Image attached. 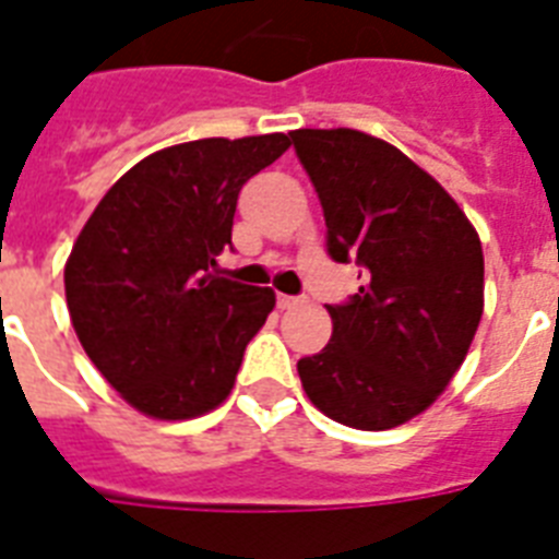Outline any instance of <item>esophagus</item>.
I'll use <instances>...</instances> for the list:
<instances>
[{
  "mask_svg": "<svg viewBox=\"0 0 559 559\" xmlns=\"http://www.w3.org/2000/svg\"><path fill=\"white\" fill-rule=\"evenodd\" d=\"M301 305V298L298 296H287V293H278V307L281 310H289V307Z\"/></svg>",
  "mask_w": 559,
  "mask_h": 559,
  "instance_id": "1",
  "label": "esophagus"
}]
</instances>
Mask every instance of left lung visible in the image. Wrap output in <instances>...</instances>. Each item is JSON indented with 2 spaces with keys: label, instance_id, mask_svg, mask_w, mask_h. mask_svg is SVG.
Instances as JSON below:
<instances>
[{
  "label": "left lung",
  "instance_id": "8db88e82",
  "mask_svg": "<svg viewBox=\"0 0 559 559\" xmlns=\"http://www.w3.org/2000/svg\"><path fill=\"white\" fill-rule=\"evenodd\" d=\"M328 226V254L366 284L328 305L333 336L298 359L307 397L380 432L450 385L485 310V254L459 202L394 144L359 130H293Z\"/></svg>",
  "mask_w": 559,
  "mask_h": 559
}]
</instances>
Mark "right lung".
I'll return each mask as SVG.
<instances>
[{
    "instance_id": "right-lung-1",
    "label": "right lung",
    "mask_w": 559,
    "mask_h": 559,
    "mask_svg": "<svg viewBox=\"0 0 559 559\" xmlns=\"http://www.w3.org/2000/svg\"><path fill=\"white\" fill-rule=\"evenodd\" d=\"M289 135L200 139L151 153L104 193L66 261L86 357L133 408L186 420L228 397L275 307L270 287L217 278L237 193Z\"/></svg>"
}]
</instances>
